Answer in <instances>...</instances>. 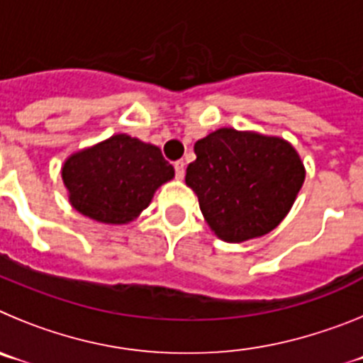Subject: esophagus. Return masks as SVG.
Masks as SVG:
<instances>
[{
  "mask_svg": "<svg viewBox=\"0 0 363 363\" xmlns=\"http://www.w3.org/2000/svg\"><path fill=\"white\" fill-rule=\"evenodd\" d=\"M174 172H176V178H184L185 176V163L184 160H178V162L174 163Z\"/></svg>",
  "mask_w": 363,
  "mask_h": 363,
  "instance_id": "obj_1",
  "label": "esophagus"
}]
</instances>
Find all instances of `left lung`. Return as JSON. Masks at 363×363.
Here are the masks:
<instances>
[{
	"label": "left lung",
	"instance_id": "1",
	"mask_svg": "<svg viewBox=\"0 0 363 363\" xmlns=\"http://www.w3.org/2000/svg\"><path fill=\"white\" fill-rule=\"evenodd\" d=\"M185 182L211 229L225 242L267 234L284 220L306 171L280 138L218 129L194 145Z\"/></svg>",
	"mask_w": 363,
	"mask_h": 363
}]
</instances>
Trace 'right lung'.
Masks as SVG:
<instances>
[{"mask_svg": "<svg viewBox=\"0 0 363 363\" xmlns=\"http://www.w3.org/2000/svg\"><path fill=\"white\" fill-rule=\"evenodd\" d=\"M172 176L174 169L158 147L127 134L74 154L63 165L74 209L104 223L134 220Z\"/></svg>", "mask_w": 363, "mask_h": 363, "instance_id": "right-lung-1", "label": "right lung"}]
</instances>
